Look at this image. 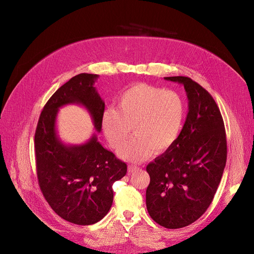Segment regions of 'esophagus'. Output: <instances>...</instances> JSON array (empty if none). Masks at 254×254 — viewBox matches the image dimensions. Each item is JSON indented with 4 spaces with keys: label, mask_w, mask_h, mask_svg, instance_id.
<instances>
[{
    "label": "esophagus",
    "mask_w": 254,
    "mask_h": 254,
    "mask_svg": "<svg viewBox=\"0 0 254 254\" xmlns=\"http://www.w3.org/2000/svg\"><path fill=\"white\" fill-rule=\"evenodd\" d=\"M139 167H137V166H132V165H130V166H128V168H127V170H128V172L129 173H135V172H137V171H139Z\"/></svg>",
    "instance_id": "esophagus-1"
}]
</instances>
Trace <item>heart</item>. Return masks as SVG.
Wrapping results in <instances>:
<instances>
[{"label": "heart", "mask_w": 254, "mask_h": 254, "mask_svg": "<svg viewBox=\"0 0 254 254\" xmlns=\"http://www.w3.org/2000/svg\"><path fill=\"white\" fill-rule=\"evenodd\" d=\"M185 117L179 93L146 83L131 85L120 95L117 108L102 112L101 127L113 149H118L131 127L135 136L119 150L125 161L141 163L153 152L162 153L176 143Z\"/></svg>", "instance_id": "heart-1"}]
</instances>
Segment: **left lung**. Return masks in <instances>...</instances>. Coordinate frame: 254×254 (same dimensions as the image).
Listing matches in <instances>:
<instances>
[{
    "mask_svg": "<svg viewBox=\"0 0 254 254\" xmlns=\"http://www.w3.org/2000/svg\"><path fill=\"white\" fill-rule=\"evenodd\" d=\"M184 86L189 113L178 140L146 167L150 183L146 207L167 229L188 226L201 217L214 197L226 163V137L218 106L192 79L165 77Z\"/></svg>",
    "mask_w": 254,
    "mask_h": 254,
    "instance_id": "left-lung-1",
    "label": "left lung"
}]
</instances>
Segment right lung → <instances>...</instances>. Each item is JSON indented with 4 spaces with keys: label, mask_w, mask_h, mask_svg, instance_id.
<instances>
[{
    "label": "right lung",
    "mask_w": 254,
    "mask_h": 254,
    "mask_svg": "<svg viewBox=\"0 0 254 254\" xmlns=\"http://www.w3.org/2000/svg\"><path fill=\"white\" fill-rule=\"evenodd\" d=\"M99 75L81 73L62 85L48 100L35 132L36 168L40 189L63 219L89 225L100 221L113 203L112 185L127 174L126 163L107 150L93 132L83 144L68 145L59 137L57 117L65 105H81L101 132L105 103L93 86Z\"/></svg>",
    "instance_id": "1"
}]
</instances>
